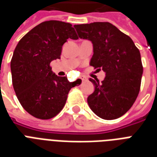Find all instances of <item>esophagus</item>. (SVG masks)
<instances>
[{
    "label": "esophagus",
    "mask_w": 157,
    "mask_h": 157,
    "mask_svg": "<svg viewBox=\"0 0 157 157\" xmlns=\"http://www.w3.org/2000/svg\"><path fill=\"white\" fill-rule=\"evenodd\" d=\"M81 81H87V78H86V76H81Z\"/></svg>",
    "instance_id": "esophagus-1"
}]
</instances>
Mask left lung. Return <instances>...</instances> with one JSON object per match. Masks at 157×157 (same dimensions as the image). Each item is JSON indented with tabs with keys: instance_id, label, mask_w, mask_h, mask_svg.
<instances>
[{
	"instance_id": "8db88e82",
	"label": "left lung",
	"mask_w": 157,
	"mask_h": 157,
	"mask_svg": "<svg viewBox=\"0 0 157 157\" xmlns=\"http://www.w3.org/2000/svg\"><path fill=\"white\" fill-rule=\"evenodd\" d=\"M74 28L79 37L93 44L90 64L106 75L101 82L90 78L94 91L87 98L89 106L102 119L119 118L129 111L139 93L143 65L139 49L129 36L107 22Z\"/></svg>"
}]
</instances>
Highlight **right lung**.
Here are the masks:
<instances>
[{"label": "right lung", "instance_id": "add662e5", "mask_svg": "<svg viewBox=\"0 0 157 157\" xmlns=\"http://www.w3.org/2000/svg\"><path fill=\"white\" fill-rule=\"evenodd\" d=\"M68 38L78 39L71 23L45 21L28 32L13 51V90L23 108L36 118L47 120L59 114L70 90L77 85L69 82L67 76H57L50 67L51 62L60 59Z\"/></svg>", "mask_w": 157, "mask_h": 157}]
</instances>
